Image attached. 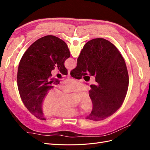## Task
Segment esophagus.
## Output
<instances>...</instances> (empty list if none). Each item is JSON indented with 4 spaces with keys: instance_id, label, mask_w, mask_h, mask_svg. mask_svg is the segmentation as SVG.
Listing matches in <instances>:
<instances>
[{
    "instance_id": "1",
    "label": "esophagus",
    "mask_w": 150,
    "mask_h": 150,
    "mask_svg": "<svg viewBox=\"0 0 150 150\" xmlns=\"http://www.w3.org/2000/svg\"><path fill=\"white\" fill-rule=\"evenodd\" d=\"M68 76H71V74H70V71H68V74H67Z\"/></svg>"
}]
</instances>
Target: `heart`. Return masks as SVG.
Wrapping results in <instances>:
<instances>
[{"label": "heart", "instance_id": "heart-1", "mask_svg": "<svg viewBox=\"0 0 150 150\" xmlns=\"http://www.w3.org/2000/svg\"><path fill=\"white\" fill-rule=\"evenodd\" d=\"M84 89L83 85L74 80L68 81L66 85L62 86V93L59 89L54 88L45 96L42 109L44 113L46 115H54L61 117H71L82 113L76 108L68 104L69 95L66 94L71 92L79 93ZM81 106L85 111L91 110L93 103L91 98L88 93H84L81 96Z\"/></svg>", "mask_w": 150, "mask_h": 150}]
</instances>
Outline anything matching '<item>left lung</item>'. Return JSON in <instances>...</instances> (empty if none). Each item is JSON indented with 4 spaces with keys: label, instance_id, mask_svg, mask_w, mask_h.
Segmentation results:
<instances>
[{
    "label": "left lung",
    "instance_id": "obj_1",
    "mask_svg": "<svg viewBox=\"0 0 150 150\" xmlns=\"http://www.w3.org/2000/svg\"><path fill=\"white\" fill-rule=\"evenodd\" d=\"M70 57L67 44L54 35L38 39L22 56L17 71V86L22 101L27 109L39 120H45L42 104L49 91L59 83L50 79L57 67L67 75L64 62Z\"/></svg>",
    "mask_w": 150,
    "mask_h": 150
}]
</instances>
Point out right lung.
<instances>
[{
  "instance_id": "obj_1",
  "label": "right lung",
  "mask_w": 150,
  "mask_h": 150,
  "mask_svg": "<svg viewBox=\"0 0 150 150\" xmlns=\"http://www.w3.org/2000/svg\"><path fill=\"white\" fill-rule=\"evenodd\" d=\"M88 72L96 76L97 83L91 85L93 106L86 118L102 120L115 113L125 100L129 84L126 63L114 44L103 38L94 39L84 46L70 74L79 79Z\"/></svg>"
}]
</instances>
